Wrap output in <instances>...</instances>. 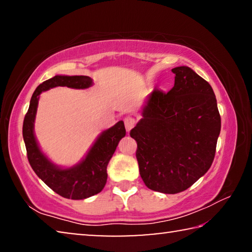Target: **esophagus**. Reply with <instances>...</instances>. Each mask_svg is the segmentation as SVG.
I'll return each instance as SVG.
<instances>
[{
	"label": "esophagus",
	"instance_id": "esophagus-1",
	"mask_svg": "<svg viewBox=\"0 0 252 252\" xmlns=\"http://www.w3.org/2000/svg\"><path fill=\"white\" fill-rule=\"evenodd\" d=\"M125 126H126V130L127 133L132 130V127L135 126V119L132 117H126L125 119Z\"/></svg>",
	"mask_w": 252,
	"mask_h": 252
}]
</instances>
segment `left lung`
<instances>
[{
    "instance_id": "left-lung-1",
    "label": "left lung",
    "mask_w": 252,
    "mask_h": 252,
    "mask_svg": "<svg viewBox=\"0 0 252 252\" xmlns=\"http://www.w3.org/2000/svg\"><path fill=\"white\" fill-rule=\"evenodd\" d=\"M172 72L174 87L149 94L130 132L144 185L169 194L187 190L210 169L221 129L211 85L188 66Z\"/></svg>"
}]
</instances>
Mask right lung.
I'll use <instances>...</instances> for the list:
<instances>
[{"instance_id": "add662e5", "label": "right lung", "mask_w": 252, "mask_h": 252, "mask_svg": "<svg viewBox=\"0 0 252 252\" xmlns=\"http://www.w3.org/2000/svg\"><path fill=\"white\" fill-rule=\"evenodd\" d=\"M92 85L93 80L87 75H55L44 81L34 91L23 121V139L33 171L54 192L66 199L83 200L101 192L108 179L106 167L109 161L120 140L126 135L125 123L119 121L113 126L102 131L79 163L62 168L54 164L44 155L36 141L34 122L37 104L41 93L52 88L88 89Z\"/></svg>"}]
</instances>
